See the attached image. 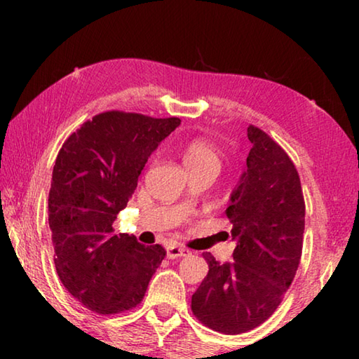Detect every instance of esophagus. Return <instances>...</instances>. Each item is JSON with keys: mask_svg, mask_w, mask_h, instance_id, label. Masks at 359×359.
<instances>
[{"mask_svg": "<svg viewBox=\"0 0 359 359\" xmlns=\"http://www.w3.org/2000/svg\"><path fill=\"white\" fill-rule=\"evenodd\" d=\"M166 253H168V258H182V257H188L190 255V250L185 247H180V245H169L166 248Z\"/></svg>", "mask_w": 359, "mask_h": 359, "instance_id": "1", "label": "esophagus"}]
</instances>
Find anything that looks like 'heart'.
<instances>
[{
	"instance_id": "1",
	"label": "heart",
	"mask_w": 359,
	"mask_h": 359,
	"mask_svg": "<svg viewBox=\"0 0 359 359\" xmlns=\"http://www.w3.org/2000/svg\"><path fill=\"white\" fill-rule=\"evenodd\" d=\"M182 160H184V165L188 171L203 168L220 169L222 165L220 154L215 150L214 145L203 141V139H194V141L188 142L184 151H182Z\"/></svg>"
}]
</instances>
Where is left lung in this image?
Returning <instances> with one entry per match:
<instances>
[{
	"label": "left lung",
	"mask_w": 359,
	"mask_h": 359,
	"mask_svg": "<svg viewBox=\"0 0 359 359\" xmlns=\"http://www.w3.org/2000/svg\"><path fill=\"white\" fill-rule=\"evenodd\" d=\"M244 172L229 196L233 263L203 257L209 272L191 296V311L205 326L241 334L274 313L299 266L304 205L299 175L277 142L250 125Z\"/></svg>",
	"instance_id": "8db88e82"
}]
</instances>
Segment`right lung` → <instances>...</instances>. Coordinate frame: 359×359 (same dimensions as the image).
Instances as JSON below:
<instances>
[{
	"label": "right lung",
	"instance_id": "1",
	"mask_svg": "<svg viewBox=\"0 0 359 359\" xmlns=\"http://www.w3.org/2000/svg\"><path fill=\"white\" fill-rule=\"evenodd\" d=\"M177 117L104 112L66 139L55 160L48 193V226L63 287L96 313L136 307L166 257L160 244L142 245L115 234L137 179Z\"/></svg>",
	"mask_w": 359,
	"mask_h": 359
}]
</instances>
